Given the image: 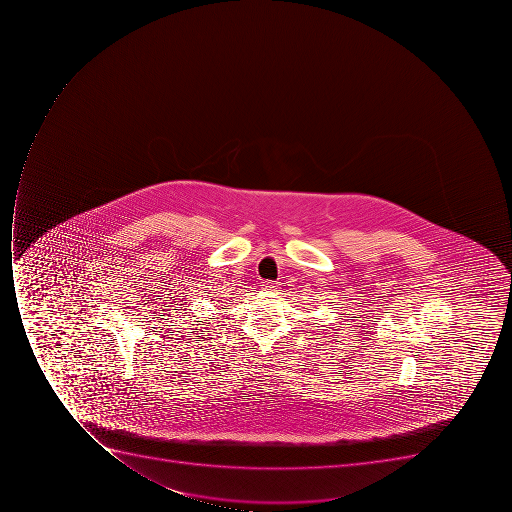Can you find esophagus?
<instances>
[{
	"label": "esophagus",
	"mask_w": 512,
	"mask_h": 512,
	"mask_svg": "<svg viewBox=\"0 0 512 512\" xmlns=\"http://www.w3.org/2000/svg\"><path fill=\"white\" fill-rule=\"evenodd\" d=\"M261 288L264 291H275L278 288V283L272 282V280H264V282L261 283Z\"/></svg>",
	"instance_id": "34e87169"
}]
</instances>
